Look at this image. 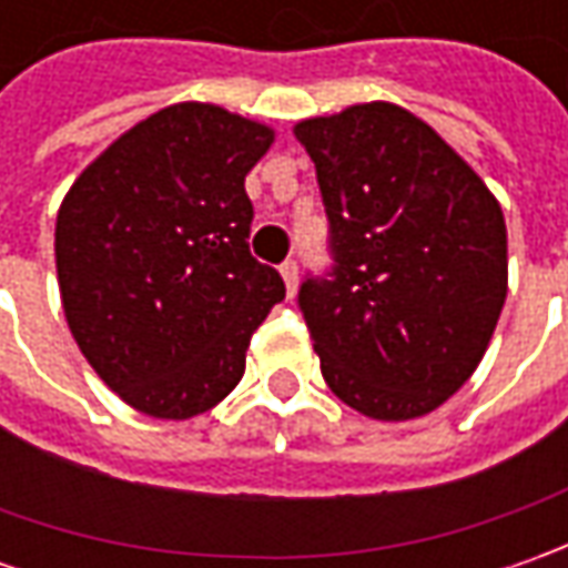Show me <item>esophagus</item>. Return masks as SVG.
<instances>
[{
	"label": "esophagus",
	"instance_id": "34e87169",
	"mask_svg": "<svg viewBox=\"0 0 568 568\" xmlns=\"http://www.w3.org/2000/svg\"><path fill=\"white\" fill-rule=\"evenodd\" d=\"M281 277H284V284H287V294L294 296V291H296V262L294 258H287V262L281 265Z\"/></svg>",
	"mask_w": 568,
	"mask_h": 568
}]
</instances>
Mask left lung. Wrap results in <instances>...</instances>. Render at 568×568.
Here are the masks:
<instances>
[{"label":"left lung","instance_id":"8db88e82","mask_svg":"<svg viewBox=\"0 0 568 568\" xmlns=\"http://www.w3.org/2000/svg\"><path fill=\"white\" fill-rule=\"evenodd\" d=\"M294 132L316 164L335 262L296 294L322 376L373 420L424 417L470 379L503 313V207L395 103H357Z\"/></svg>","mask_w":568,"mask_h":568}]
</instances>
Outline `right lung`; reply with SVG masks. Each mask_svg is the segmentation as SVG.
<instances>
[{"mask_svg":"<svg viewBox=\"0 0 568 568\" xmlns=\"http://www.w3.org/2000/svg\"><path fill=\"white\" fill-rule=\"evenodd\" d=\"M268 125L176 103L110 144L62 199L55 272L72 338L122 402L189 420L224 402L284 281L250 252L246 173Z\"/></svg>","mask_w":568,"mask_h":568,"instance_id":"right-lung-1","label":"right lung"}]
</instances>
